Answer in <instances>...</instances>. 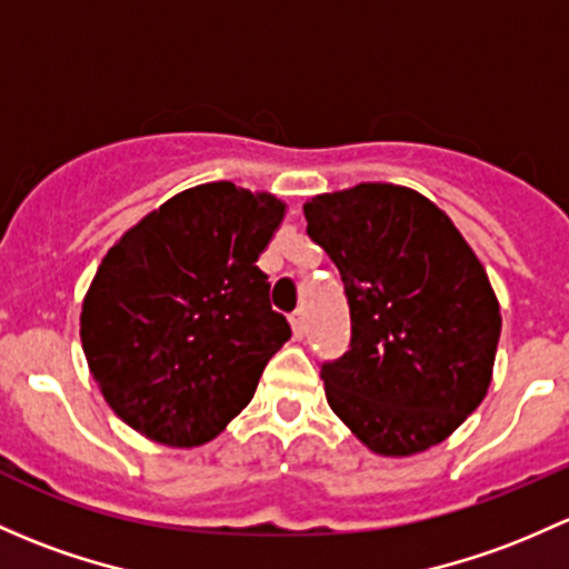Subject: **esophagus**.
<instances>
[{"mask_svg": "<svg viewBox=\"0 0 569 569\" xmlns=\"http://www.w3.org/2000/svg\"><path fill=\"white\" fill-rule=\"evenodd\" d=\"M291 330H295V338H305V310H295L291 313Z\"/></svg>", "mask_w": 569, "mask_h": 569, "instance_id": "esophagus-1", "label": "esophagus"}]
</instances>
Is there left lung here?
I'll list each match as a JSON object with an SVG mask.
<instances>
[{
    "label": "left lung",
    "mask_w": 569,
    "mask_h": 569,
    "mask_svg": "<svg viewBox=\"0 0 569 569\" xmlns=\"http://www.w3.org/2000/svg\"><path fill=\"white\" fill-rule=\"evenodd\" d=\"M302 209L351 313L349 351L321 365L327 403L379 456L439 445L493 373L501 313L480 259L433 201L400 184L362 182Z\"/></svg>",
    "instance_id": "8db88e82"
}]
</instances>
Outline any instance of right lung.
<instances>
[{
	"instance_id": "right-lung-1",
	"label": "right lung",
	"mask_w": 569,
	"mask_h": 569,
	"mask_svg": "<svg viewBox=\"0 0 569 569\" xmlns=\"http://www.w3.org/2000/svg\"><path fill=\"white\" fill-rule=\"evenodd\" d=\"M283 212L269 193L199 184L106 253L83 297V355L106 403L147 439L212 441L291 338L256 267Z\"/></svg>"
}]
</instances>
